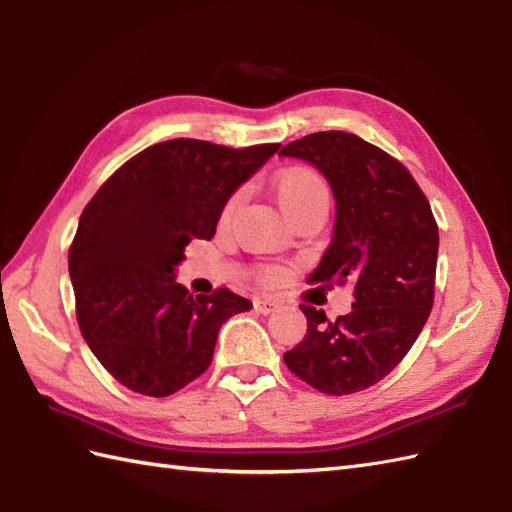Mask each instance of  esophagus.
Segmentation results:
<instances>
[{"label":"esophagus","mask_w":512,"mask_h":512,"mask_svg":"<svg viewBox=\"0 0 512 512\" xmlns=\"http://www.w3.org/2000/svg\"><path fill=\"white\" fill-rule=\"evenodd\" d=\"M279 307V301L277 299H257L255 301V310L259 312V314H270V312H275Z\"/></svg>","instance_id":"1"}]
</instances>
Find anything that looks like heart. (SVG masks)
I'll return each instance as SVG.
<instances>
[{
  "label": "heart",
  "mask_w": 512,
  "mask_h": 512,
  "mask_svg": "<svg viewBox=\"0 0 512 512\" xmlns=\"http://www.w3.org/2000/svg\"><path fill=\"white\" fill-rule=\"evenodd\" d=\"M272 189H275V198L285 216L294 218L303 216L310 211H327L329 209V187L316 170L305 168V165H292L275 174L272 178ZM242 200V192H235L227 202H224L220 220L229 222L235 213L237 205ZM281 277L279 268H264L261 270V279L272 283Z\"/></svg>",
  "instance_id": "1"
}]
</instances>
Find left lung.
I'll return each instance as SVG.
<instances>
[{
  "mask_svg": "<svg viewBox=\"0 0 512 512\" xmlns=\"http://www.w3.org/2000/svg\"><path fill=\"white\" fill-rule=\"evenodd\" d=\"M279 154L314 165L336 200L334 237L310 281L355 283L351 312L336 320L301 305L307 334L283 362L320 392L351 395L403 360L432 312L436 220L412 174L358 135L312 133Z\"/></svg>",
  "mask_w": 512,
  "mask_h": 512,
  "instance_id": "1",
  "label": "left lung"
}]
</instances>
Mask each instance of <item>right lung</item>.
Returning <instances> with one entry per match:
<instances>
[{"instance_id": "obj_1", "label": "right lung", "mask_w": 512, "mask_h": 512, "mask_svg": "<svg viewBox=\"0 0 512 512\" xmlns=\"http://www.w3.org/2000/svg\"><path fill=\"white\" fill-rule=\"evenodd\" d=\"M279 148L161 141L126 161L82 211L69 248L78 325L126 388L168 397L194 382L220 327L253 307L227 288L189 294L176 266L189 242L211 240L224 202Z\"/></svg>"}]
</instances>
